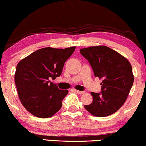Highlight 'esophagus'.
I'll list each match as a JSON object with an SVG mask.
<instances>
[{"label":"esophagus","instance_id":"1","mask_svg":"<svg viewBox=\"0 0 146 146\" xmlns=\"http://www.w3.org/2000/svg\"><path fill=\"white\" fill-rule=\"evenodd\" d=\"M75 92H76L78 94H80V95H82V94H84V91H80V90H75Z\"/></svg>","mask_w":146,"mask_h":146}]
</instances>
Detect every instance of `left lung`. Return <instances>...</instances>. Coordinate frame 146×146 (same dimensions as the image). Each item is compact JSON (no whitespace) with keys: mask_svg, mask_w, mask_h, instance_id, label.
I'll use <instances>...</instances> for the list:
<instances>
[{"mask_svg":"<svg viewBox=\"0 0 146 146\" xmlns=\"http://www.w3.org/2000/svg\"><path fill=\"white\" fill-rule=\"evenodd\" d=\"M80 53L93 68L95 77L102 79V93L91 92L93 102L84 106L93 116L107 117L123 105L134 82L130 62L125 57L106 46L81 48Z\"/></svg>","mask_w":146,"mask_h":146,"instance_id":"1","label":"left lung"}]
</instances>
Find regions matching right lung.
I'll use <instances>...</instances> for the list:
<instances>
[{"instance_id":"right-lung-1","label":"right lung","mask_w":146,"mask_h":146,"mask_svg":"<svg viewBox=\"0 0 146 146\" xmlns=\"http://www.w3.org/2000/svg\"><path fill=\"white\" fill-rule=\"evenodd\" d=\"M75 46L38 49L18 62L14 75L20 101L25 109L39 118H48L62 107L68 90H60L55 80L62 72L65 62Z\"/></svg>"}]
</instances>
